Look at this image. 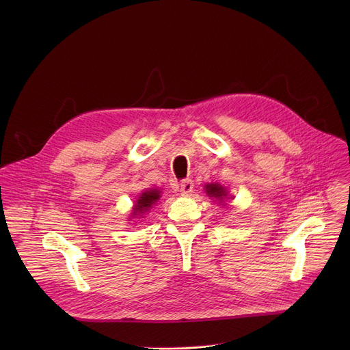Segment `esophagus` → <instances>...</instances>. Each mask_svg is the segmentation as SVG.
Wrapping results in <instances>:
<instances>
[{
    "label": "esophagus",
    "mask_w": 350,
    "mask_h": 350,
    "mask_svg": "<svg viewBox=\"0 0 350 350\" xmlns=\"http://www.w3.org/2000/svg\"><path fill=\"white\" fill-rule=\"evenodd\" d=\"M193 190H194V183H193V180L186 178V180L181 181V185H180V193H181V196H190V194L193 193Z\"/></svg>",
    "instance_id": "obj_1"
}]
</instances>
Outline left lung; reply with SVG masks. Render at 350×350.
<instances>
[{
  "label": "left lung",
  "instance_id": "8db88e82",
  "mask_svg": "<svg viewBox=\"0 0 350 350\" xmlns=\"http://www.w3.org/2000/svg\"><path fill=\"white\" fill-rule=\"evenodd\" d=\"M206 193L208 197L215 198V201H224V198H227V190L226 187H223L218 183H211V185H206Z\"/></svg>",
  "mask_w": 350,
  "mask_h": 350
}]
</instances>
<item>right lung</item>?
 Listing matches in <instances>:
<instances>
[{"label": "right lung", "mask_w": 350, "mask_h": 350, "mask_svg": "<svg viewBox=\"0 0 350 350\" xmlns=\"http://www.w3.org/2000/svg\"><path fill=\"white\" fill-rule=\"evenodd\" d=\"M160 200V190L157 189H150V190H146L143 191L139 198L136 200L135 203V207H133V213H132V217L135 218H140L144 213L149 211L157 201Z\"/></svg>", "instance_id": "add662e5"}]
</instances>
